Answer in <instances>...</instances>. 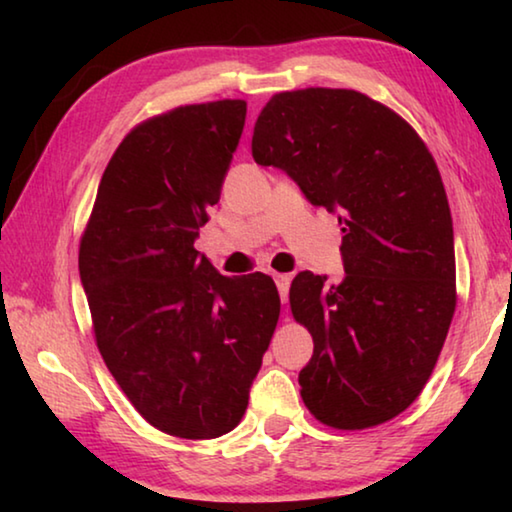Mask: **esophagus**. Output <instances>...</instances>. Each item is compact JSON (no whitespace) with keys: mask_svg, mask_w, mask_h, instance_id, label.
Instances as JSON below:
<instances>
[{"mask_svg":"<svg viewBox=\"0 0 512 512\" xmlns=\"http://www.w3.org/2000/svg\"><path fill=\"white\" fill-rule=\"evenodd\" d=\"M273 280L277 284V291H280V298L282 302L289 300V287H291V277L289 275H282V273H275Z\"/></svg>","mask_w":512,"mask_h":512,"instance_id":"esophagus-1","label":"esophagus"}]
</instances>
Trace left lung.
I'll list each match as a JSON object with an SVG mask.
<instances>
[{"label":"left lung","mask_w":512,"mask_h":512,"mask_svg":"<svg viewBox=\"0 0 512 512\" xmlns=\"http://www.w3.org/2000/svg\"><path fill=\"white\" fill-rule=\"evenodd\" d=\"M253 158L339 212L343 230V280L291 282L293 318L314 339L302 402L334 429L395 418L431 377L456 309L452 214L429 149L366 94L307 88L259 112Z\"/></svg>","instance_id":"8db88e82"}]
</instances>
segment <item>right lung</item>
Segmentation results:
<instances>
[{"instance_id": "obj_1", "label": "right lung", "mask_w": 512, "mask_h": 512, "mask_svg": "<svg viewBox=\"0 0 512 512\" xmlns=\"http://www.w3.org/2000/svg\"><path fill=\"white\" fill-rule=\"evenodd\" d=\"M244 124L241 99L142 121L103 171L81 239L101 357L137 413L169 436L237 427L280 318L271 277H225L194 248Z\"/></svg>"}]
</instances>
